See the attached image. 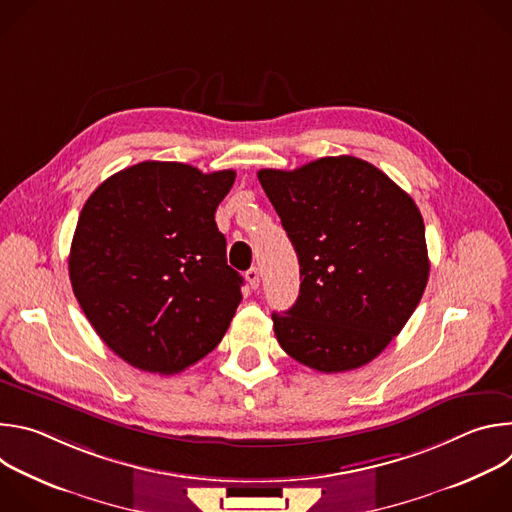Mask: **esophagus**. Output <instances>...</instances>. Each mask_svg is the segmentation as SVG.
Listing matches in <instances>:
<instances>
[{
    "label": "esophagus",
    "mask_w": 512,
    "mask_h": 512,
    "mask_svg": "<svg viewBox=\"0 0 512 512\" xmlns=\"http://www.w3.org/2000/svg\"><path fill=\"white\" fill-rule=\"evenodd\" d=\"M245 277H247V281H249V285H251L253 289L259 287V269H257V267H251V269L245 273Z\"/></svg>",
    "instance_id": "34e87169"
}]
</instances>
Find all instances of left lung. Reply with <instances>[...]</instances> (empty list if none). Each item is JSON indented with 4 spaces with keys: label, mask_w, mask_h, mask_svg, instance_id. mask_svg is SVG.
Returning a JSON list of instances; mask_svg holds the SVG:
<instances>
[{
    "label": "left lung",
    "mask_w": 512,
    "mask_h": 512,
    "mask_svg": "<svg viewBox=\"0 0 512 512\" xmlns=\"http://www.w3.org/2000/svg\"><path fill=\"white\" fill-rule=\"evenodd\" d=\"M257 178L300 261L296 304L271 314L279 346L320 373L371 362L407 324L427 285L417 204L352 156L259 170Z\"/></svg>",
    "instance_id": "1"
}]
</instances>
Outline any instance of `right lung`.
I'll return each mask as SVG.
<instances>
[{"label": "right lung", "instance_id": "1", "mask_svg": "<svg viewBox=\"0 0 512 512\" xmlns=\"http://www.w3.org/2000/svg\"><path fill=\"white\" fill-rule=\"evenodd\" d=\"M233 182V170L141 162L85 202L68 255L72 291L131 367L174 375L223 340L243 300L214 223Z\"/></svg>", "mask_w": 512, "mask_h": 512}]
</instances>
